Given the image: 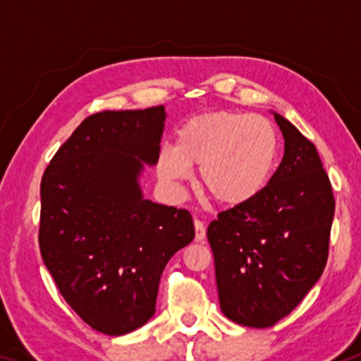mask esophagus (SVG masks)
<instances>
[{
    "instance_id": "esophagus-1",
    "label": "esophagus",
    "mask_w": 361,
    "mask_h": 361,
    "mask_svg": "<svg viewBox=\"0 0 361 361\" xmlns=\"http://www.w3.org/2000/svg\"><path fill=\"white\" fill-rule=\"evenodd\" d=\"M194 228H195V240L202 242L205 239V224L200 219H194Z\"/></svg>"
}]
</instances>
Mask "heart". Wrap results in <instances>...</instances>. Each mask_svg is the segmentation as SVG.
Instances as JSON below:
<instances>
[{
	"mask_svg": "<svg viewBox=\"0 0 361 361\" xmlns=\"http://www.w3.org/2000/svg\"><path fill=\"white\" fill-rule=\"evenodd\" d=\"M277 156V133L264 116L216 111L189 119L175 146H162L157 173L178 188L191 176V167H200L205 191L218 202L237 205L267 186Z\"/></svg>",
	"mask_w": 361,
	"mask_h": 361,
	"instance_id": "heart-1",
	"label": "heart"
}]
</instances>
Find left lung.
<instances>
[{"instance_id": "obj_1", "label": "left lung", "mask_w": 361, "mask_h": 361, "mask_svg": "<svg viewBox=\"0 0 361 361\" xmlns=\"http://www.w3.org/2000/svg\"><path fill=\"white\" fill-rule=\"evenodd\" d=\"M285 151L252 200L218 213L207 229L219 296L229 320L269 328L320 279L334 216L331 183L314 143L274 113Z\"/></svg>"}]
</instances>
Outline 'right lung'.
Wrapping results in <instances>:
<instances>
[{"instance_id":"obj_1","label":"right lung","mask_w":361,"mask_h":361,"mask_svg":"<svg viewBox=\"0 0 361 361\" xmlns=\"http://www.w3.org/2000/svg\"><path fill=\"white\" fill-rule=\"evenodd\" d=\"M166 108L89 116L41 180L42 261L70 307L97 331L122 336L148 323L169 259L191 243V213L145 199Z\"/></svg>"}]
</instances>
